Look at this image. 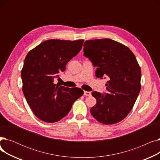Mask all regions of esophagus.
<instances>
[{
    "mask_svg": "<svg viewBox=\"0 0 160 160\" xmlns=\"http://www.w3.org/2000/svg\"><path fill=\"white\" fill-rule=\"evenodd\" d=\"M83 95H84L85 96H91V92H89V91H84V93H83Z\"/></svg>",
    "mask_w": 160,
    "mask_h": 160,
    "instance_id": "obj_1",
    "label": "esophagus"
}]
</instances>
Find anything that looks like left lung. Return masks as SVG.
<instances>
[{
	"label": "left lung",
	"instance_id": "obj_1",
	"mask_svg": "<svg viewBox=\"0 0 160 160\" xmlns=\"http://www.w3.org/2000/svg\"><path fill=\"white\" fill-rule=\"evenodd\" d=\"M83 47L84 56L97 67L96 77L109 80L108 93L92 92L97 104L90 112L104 124L119 122L132 110L141 90V72L136 56L128 47L111 39L88 40Z\"/></svg>",
	"mask_w": 160,
	"mask_h": 160
}]
</instances>
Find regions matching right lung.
Returning <instances> with one entry per match:
<instances>
[{
	"label": "right lung",
	"mask_w": 160,
	"mask_h": 160,
	"mask_svg": "<svg viewBox=\"0 0 160 160\" xmlns=\"http://www.w3.org/2000/svg\"><path fill=\"white\" fill-rule=\"evenodd\" d=\"M83 39H49L32 49L21 70L22 92L34 115L47 122H55L70 112L82 89L54 83L59 73L82 49Z\"/></svg>",
	"instance_id": "obj_1"
}]
</instances>
